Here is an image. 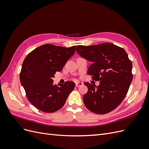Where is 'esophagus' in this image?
Segmentation results:
<instances>
[{
  "label": "esophagus",
  "mask_w": 149,
  "mask_h": 149,
  "mask_svg": "<svg viewBox=\"0 0 149 149\" xmlns=\"http://www.w3.org/2000/svg\"><path fill=\"white\" fill-rule=\"evenodd\" d=\"M83 85V83H80V82H76V87H79Z\"/></svg>",
  "instance_id": "obj_1"
}]
</instances>
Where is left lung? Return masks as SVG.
Wrapping results in <instances>:
<instances>
[{
  "mask_svg": "<svg viewBox=\"0 0 149 149\" xmlns=\"http://www.w3.org/2000/svg\"><path fill=\"white\" fill-rule=\"evenodd\" d=\"M76 50L92 62L87 73L100 85L85 83L88 88L83 100L85 106L94 113L106 114L123 101L132 81V62L123 48L111 43L91 46L78 45Z\"/></svg>",
  "mask_w": 149,
  "mask_h": 149,
  "instance_id": "1",
  "label": "left lung"
}]
</instances>
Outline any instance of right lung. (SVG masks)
I'll list each match as a JSON object with an SVG mask.
<instances>
[{
  "mask_svg": "<svg viewBox=\"0 0 149 149\" xmlns=\"http://www.w3.org/2000/svg\"><path fill=\"white\" fill-rule=\"evenodd\" d=\"M75 48L45 44L25 58L20 74V83L29 101L38 109L45 112L59 110L74 88L75 83L72 81L53 84V78L74 55Z\"/></svg>",
  "mask_w": 149,
  "mask_h": 149,
  "instance_id": "right-lung-1",
  "label": "right lung"
}]
</instances>
